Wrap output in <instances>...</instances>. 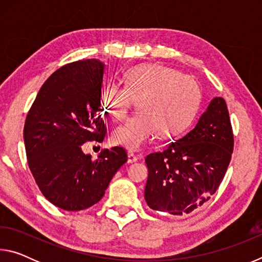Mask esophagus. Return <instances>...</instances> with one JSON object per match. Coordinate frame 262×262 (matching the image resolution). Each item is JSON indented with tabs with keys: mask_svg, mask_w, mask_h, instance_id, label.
Instances as JSON below:
<instances>
[{
	"mask_svg": "<svg viewBox=\"0 0 262 262\" xmlns=\"http://www.w3.org/2000/svg\"><path fill=\"white\" fill-rule=\"evenodd\" d=\"M137 159H139V157H137L134 152H128V163H135L137 162Z\"/></svg>",
	"mask_w": 262,
	"mask_h": 262,
	"instance_id": "1",
	"label": "esophagus"
}]
</instances>
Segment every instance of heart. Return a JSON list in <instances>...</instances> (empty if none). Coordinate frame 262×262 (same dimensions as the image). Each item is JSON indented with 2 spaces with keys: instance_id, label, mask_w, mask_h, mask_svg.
I'll return each mask as SVG.
<instances>
[{
  "instance_id": "b5f03b06",
  "label": "heart",
  "mask_w": 262,
  "mask_h": 262,
  "mask_svg": "<svg viewBox=\"0 0 262 262\" xmlns=\"http://www.w3.org/2000/svg\"><path fill=\"white\" fill-rule=\"evenodd\" d=\"M201 89L196 79L162 64H142L126 75L125 86L108 84L100 104L114 120H123L139 103L140 114L118 128L115 144L140 150L162 132L172 136L183 132L196 114Z\"/></svg>"
}]
</instances>
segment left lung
<instances>
[{
	"label": "left lung",
	"mask_w": 262,
	"mask_h": 262,
	"mask_svg": "<svg viewBox=\"0 0 262 262\" xmlns=\"http://www.w3.org/2000/svg\"><path fill=\"white\" fill-rule=\"evenodd\" d=\"M233 144L227 103L216 97L187 134L145 157L148 206L177 216L201 207L223 180Z\"/></svg>",
	"instance_id": "obj_1"
}]
</instances>
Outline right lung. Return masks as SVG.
<instances>
[{
  "mask_svg": "<svg viewBox=\"0 0 262 262\" xmlns=\"http://www.w3.org/2000/svg\"><path fill=\"white\" fill-rule=\"evenodd\" d=\"M104 63L70 62L53 73L26 115L24 143L39 189L63 210L96 205L111 179L127 162L122 147L105 149L97 159L82 151L88 141L103 142L106 119L100 104Z\"/></svg>",
  "mask_w": 262,
  "mask_h": 262,
  "instance_id": "1",
  "label": "right lung"
}]
</instances>
